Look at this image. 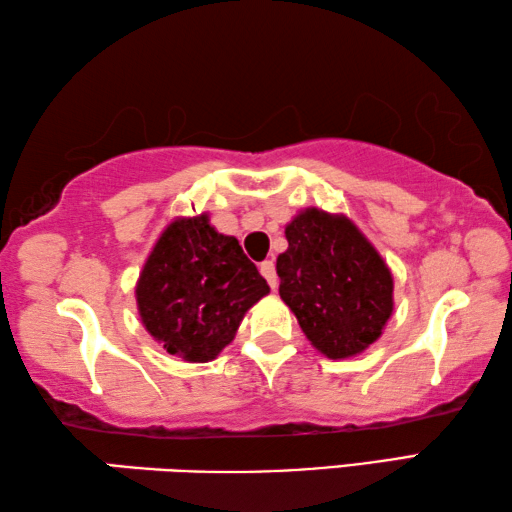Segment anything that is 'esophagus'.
<instances>
[{"instance_id": "34e87169", "label": "esophagus", "mask_w": 512, "mask_h": 512, "mask_svg": "<svg viewBox=\"0 0 512 512\" xmlns=\"http://www.w3.org/2000/svg\"><path fill=\"white\" fill-rule=\"evenodd\" d=\"M258 270H261V274L265 276V281L270 283L272 290L279 288V276H276V267L272 261H263L261 265H258Z\"/></svg>"}]
</instances>
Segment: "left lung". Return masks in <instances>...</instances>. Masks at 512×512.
I'll list each match as a JSON object with an SVG mask.
<instances>
[{"label":"left lung","instance_id":"8db88e82","mask_svg":"<svg viewBox=\"0 0 512 512\" xmlns=\"http://www.w3.org/2000/svg\"><path fill=\"white\" fill-rule=\"evenodd\" d=\"M285 238L279 294L310 344L344 360L378 342L393 312V276L364 233L346 215L312 206L294 215Z\"/></svg>","mask_w":512,"mask_h":512}]
</instances>
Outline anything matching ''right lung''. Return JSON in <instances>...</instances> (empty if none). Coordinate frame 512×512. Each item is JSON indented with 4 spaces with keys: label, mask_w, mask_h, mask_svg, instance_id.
Here are the masks:
<instances>
[{
    "label": "right lung",
    "mask_w": 512,
    "mask_h": 512,
    "mask_svg": "<svg viewBox=\"0 0 512 512\" xmlns=\"http://www.w3.org/2000/svg\"><path fill=\"white\" fill-rule=\"evenodd\" d=\"M137 308L148 333L184 362H211L245 312L270 285L233 236L209 213L177 218L152 247L137 281Z\"/></svg>",
    "instance_id": "1"
}]
</instances>
